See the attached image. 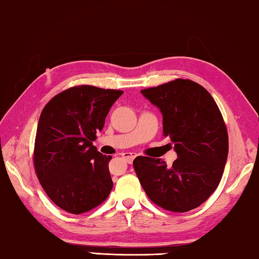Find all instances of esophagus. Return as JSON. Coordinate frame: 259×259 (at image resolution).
<instances>
[{"mask_svg":"<svg viewBox=\"0 0 259 259\" xmlns=\"http://www.w3.org/2000/svg\"><path fill=\"white\" fill-rule=\"evenodd\" d=\"M135 157H137V153H134V152H126L122 155V158H124L126 162H128V164H131V162L134 160Z\"/></svg>","mask_w":259,"mask_h":259,"instance_id":"obj_1","label":"esophagus"}]
</instances>
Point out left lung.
<instances>
[{"instance_id":"obj_1","label":"left lung","mask_w":259,"mask_h":259,"mask_svg":"<svg viewBox=\"0 0 259 259\" xmlns=\"http://www.w3.org/2000/svg\"><path fill=\"white\" fill-rule=\"evenodd\" d=\"M162 113L164 137L178 153L171 167L139 156L133 166L149 199L174 212L192 210L219 187L229 152V134L210 93L191 79L176 78L141 91Z\"/></svg>"}]
</instances>
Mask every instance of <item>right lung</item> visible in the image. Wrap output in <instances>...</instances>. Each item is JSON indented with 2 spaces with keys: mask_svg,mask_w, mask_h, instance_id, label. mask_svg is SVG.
Returning <instances> with one entry per match:
<instances>
[{
  "mask_svg": "<svg viewBox=\"0 0 259 259\" xmlns=\"http://www.w3.org/2000/svg\"><path fill=\"white\" fill-rule=\"evenodd\" d=\"M122 91L78 85L50 100L39 116L33 162L48 197L79 215L106 200L113 187L108 162L92 141Z\"/></svg>",
  "mask_w": 259,
  "mask_h": 259,
  "instance_id": "right-lung-1",
  "label": "right lung"
}]
</instances>
